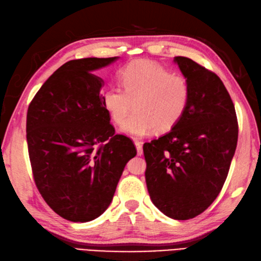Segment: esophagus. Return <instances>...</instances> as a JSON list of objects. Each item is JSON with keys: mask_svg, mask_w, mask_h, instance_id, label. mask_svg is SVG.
I'll use <instances>...</instances> for the list:
<instances>
[{"mask_svg": "<svg viewBox=\"0 0 261 261\" xmlns=\"http://www.w3.org/2000/svg\"><path fill=\"white\" fill-rule=\"evenodd\" d=\"M134 143L136 146V150H137V155H142L143 154V147H142V142L134 140Z\"/></svg>", "mask_w": 261, "mask_h": 261, "instance_id": "1", "label": "esophagus"}]
</instances>
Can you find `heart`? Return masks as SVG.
<instances>
[{"label":"heart","instance_id":"1","mask_svg":"<svg viewBox=\"0 0 261 261\" xmlns=\"http://www.w3.org/2000/svg\"><path fill=\"white\" fill-rule=\"evenodd\" d=\"M122 90L110 87L102 101L111 120L121 125L134 107L121 132L133 136L167 133L183 118L190 102L186 78L170 73L167 68L151 60H134L121 68Z\"/></svg>","mask_w":261,"mask_h":261}]
</instances>
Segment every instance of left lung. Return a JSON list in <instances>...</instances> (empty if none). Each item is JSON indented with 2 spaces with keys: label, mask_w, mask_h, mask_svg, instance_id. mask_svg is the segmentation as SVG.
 Instances as JSON below:
<instances>
[{
  "label": "left lung",
  "mask_w": 261,
  "mask_h": 261,
  "mask_svg": "<svg viewBox=\"0 0 261 261\" xmlns=\"http://www.w3.org/2000/svg\"><path fill=\"white\" fill-rule=\"evenodd\" d=\"M190 86L183 118L159 139L144 143L145 180L152 202L178 220L202 214L217 198L238 144L233 101L215 72L175 57Z\"/></svg>",
  "instance_id": "left-lung-1"
}]
</instances>
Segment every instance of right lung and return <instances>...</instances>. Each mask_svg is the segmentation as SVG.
I'll return each mask as SVG.
<instances>
[{"mask_svg":"<svg viewBox=\"0 0 261 261\" xmlns=\"http://www.w3.org/2000/svg\"><path fill=\"white\" fill-rule=\"evenodd\" d=\"M114 58L70 60L54 71L27 111V143L35 184L59 216L86 223L111 203L127 162L136 149L116 135L92 73Z\"/></svg>","mask_w":261,"mask_h":261,"instance_id":"right-lung-1","label":"right lung"}]
</instances>
